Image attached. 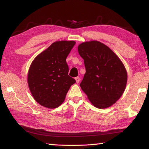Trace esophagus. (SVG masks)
<instances>
[{"mask_svg": "<svg viewBox=\"0 0 149 149\" xmlns=\"http://www.w3.org/2000/svg\"><path fill=\"white\" fill-rule=\"evenodd\" d=\"M75 81H76L77 84H79V81H80V78H79V77H76L75 78Z\"/></svg>", "mask_w": 149, "mask_h": 149, "instance_id": "34e87169", "label": "esophagus"}]
</instances>
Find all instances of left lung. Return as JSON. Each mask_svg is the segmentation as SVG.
Listing matches in <instances>:
<instances>
[{
    "label": "left lung",
    "mask_w": 149,
    "mask_h": 149,
    "mask_svg": "<svg viewBox=\"0 0 149 149\" xmlns=\"http://www.w3.org/2000/svg\"><path fill=\"white\" fill-rule=\"evenodd\" d=\"M77 49L86 70L81 88L95 107H111L123 95L127 84V74L122 62L99 41L82 42Z\"/></svg>",
    "instance_id": "left-lung-1"
}]
</instances>
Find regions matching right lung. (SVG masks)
<instances>
[{"label":"right lung","mask_w":149,"mask_h":149,"mask_svg":"<svg viewBox=\"0 0 149 149\" xmlns=\"http://www.w3.org/2000/svg\"><path fill=\"white\" fill-rule=\"evenodd\" d=\"M75 44L73 41L52 43L40 53L30 65L27 82L34 99L48 108L58 107L75 80L68 75V55Z\"/></svg>","instance_id":"1"}]
</instances>
